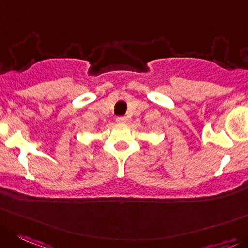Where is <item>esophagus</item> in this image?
<instances>
[{
  "label": "esophagus",
  "instance_id": "obj_1",
  "mask_svg": "<svg viewBox=\"0 0 248 248\" xmlns=\"http://www.w3.org/2000/svg\"><path fill=\"white\" fill-rule=\"evenodd\" d=\"M116 121L119 122V124H124V122L127 121V117H124V116H119L116 119Z\"/></svg>",
  "mask_w": 248,
  "mask_h": 248
}]
</instances>
